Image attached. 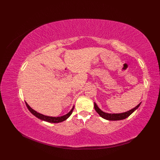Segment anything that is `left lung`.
<instances>
[{
	"label": "left lung",
	"mask_w": 160,
	"mask_h": 160,
	"mask_svg": "<svg viewBox=\"0 0 160 160\" xmlns=\"http://www.w3.org/2000/svg\"><path fill=\"white\" fill-rule=\"evenodd\" d=\"M139 103L138 104L136 107L134 108L133 109H131L128 111H127V112H125V113H114V114H111V113H105L103 112V111H101L98 107V105H96V103H94V108H95V111H97V112L98 113V114L101 116V117H102L103 118L105 119H108V120H111V121H117V120H122V119H124L125 118H128L129 116L132 114L133 111L137 109L139 106L140 105Z\"/></svg>",
	"instance_id": "left-lung-1"
}]
</instances>
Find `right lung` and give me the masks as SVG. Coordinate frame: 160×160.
<instances>
[{
	"label": "right lung",
	"mask_w": 160,
	"mask_h": 160,
	"mask_svg": "<svg viewBox=\"0 0 160 160\" xmlns=\"http://www.w3.org/2000/svg\"><path fill=\"white\" fill-rule=\"evenodd\" d=\"M26 105H27V108L28 109V110L31 111V113L32 115H35V117H37V118L40 119L41 120L45 121V122H50V123H59V122H63V121L66 120L71 115V113H72V111H73V109H74V107H73V108H72V109L71 110L70 112H69L68 113L66 114L65 115L61 116V117H57V118H56V117H49V116H47V115H42V114H41L37 112L36 111L33 110L27 103H26Z\"/></svg>",
	"instance_id": "add662e5"
}]
</instances>
